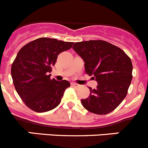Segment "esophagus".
<instances>
[{
	"label": "esophagus",
	"instance_id": "34e87169",
	"mask_svg": "<svg viewBox=\"0 0 148 148\" xmlns=\"http://www.w3.org/2000/svg\"><path fill=\"white\" fill-rule=\"evenodd\" d=\"M71 85L73 86H75V87H78V85L77 84H75V83H72Z\"/></svg>",
	"mask_w": 148,
	"mask_h": 148
}]
</instances>
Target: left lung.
<instances>
[{
	"mask_svg": "<svg viewBox=\"0 0 148 148\" xmlns=\"http://www.w3.org/2000/svg\"><path fill=\"white\" fill-rule=\"evenodd\" d=\"M73 49L83 59L85 71L97 82L89 87L83 106L93 113L105 115L117 108L126 97L132 80V63L122 49L104 40L77 42Z\"/></svg>",
	"mask_w": 148,
	"mask_h": 148,
	"instance_id": "8db88e82",
	"label": "left lung"
}]
</instances>
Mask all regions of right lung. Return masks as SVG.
Here are the masks:
<instances>
[{
    "instance_id": "obj_1",
    "label": "right lung",
    "mask_w": 148,
    "mask_h": 148,
    "mask_svg": "<svg viewBox=\"0 0 148 148\" xmlns=\"http://www.w3.org/2000/svg\"><path fill=\"white\" fill-rule=\"evenodd\" d=\"M73 45V42L40 38L19 51L12 66V77L16 92L29 109L43 112L60 105L70 84L66 80H51L49 73L59 54Z\"/></svg>"
}]
</instances>
